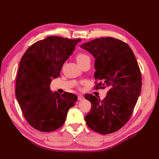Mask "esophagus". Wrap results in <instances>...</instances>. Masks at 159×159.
<instances>
[{"instance_id":"34e87169","label":"esophagus","mask_w":159,"mask_h":159,"mask_svg":"<svg viewBox=\"0 0 159 159\" xmlns=\"http://www.w3.org/2000/svg\"><path fill=\"white\" fill-rule=\"evenodd\" d=\"M78 100L81 101V100H83L84 99V96L82 95H79L78 96Z\"/></svg>"}]
</instances>
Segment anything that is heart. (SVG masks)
<instances>
[{"label": "heart", "mask_w": 159, "mask_h": 159, "mask_svg": "<svg viewBox=\"0 0 159 159\" xmlns=\"http://www.w3.org/2000/svg\"><path fill=\"white\" fill-rule=\"evenodd\" d=\"M89 57L85 54H84V53H80L78 55L76 56V61L78 62V64L81 63L84 61H85V60L89 59Z\"/></svg>", "instance_id": "heart-1"}]
</instances>
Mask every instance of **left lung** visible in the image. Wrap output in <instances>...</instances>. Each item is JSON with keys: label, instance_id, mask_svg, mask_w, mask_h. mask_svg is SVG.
Wrapping results in <instances>:
<instances>
[{"label": "left lung", "instance_id": "8db88e82", "mask_svg": "<svg viewBox=\"0 0 159 159\" xmlns=\"http://www.w3.org/2000/svg\"><path fill=\"white\" fill-rule=\"evenodd\" d=\"M81 48L95 58L94 77L100 81L95 88H109L103 100L85 95L91 103L86 124L100 134L112 133L127 123L141 93L142 78L135 56L125 42L111 37L97 38Z\"/></svg>", "mask_w": 159, "mask_h": 159}]
</instances>
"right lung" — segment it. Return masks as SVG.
<instances>
[{
    "mask_svg": "<svg viewBox=\"0 0 159 159\" xmlns=\"http://www.w3.org/2000/svg\"><path fill=\"white\" fill-rule=\"evenodd\" d=\"M80 41L49 36L33 44L22 57L15 94L27 122L38 131L50 132L61 127L78 99L71 93H52L50 85L60 76L64 62Z\"/></svg>",
    "mask_w": 159,
    "mask_h": 159,
    "instance_id": "obj_1",
    "label": "right lung"
}]
</instances>
